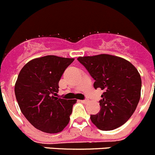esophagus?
Wrapping results in <instances>:
<instances>
[{
  "mask_svg": "<svg viewBox=\"0 0 155 155\" xmlns=\"http://www.w3.org/2000/svg\"><path fill=\"white\" fill-rule=\"evenodd\" d=\"M81 102H82V103L86 104V103H87V102H89V100L87 99H84V100H81Z\"/></svg>",
  "mask_w": 155,
  "mask_h": 155,
  "instance_id": "esophagus-1",
  "label": "esophagus"
}]
</instances>
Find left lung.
Listing matches in <instances>:
<instances>
[{"mask_svg": "<svg viewBox=\"0 0 155 155\" xmlns=\"http://www.w3.org/2000/svg\"><path fill=\"white\" fill-rule=\"evenodd\" d=\"M77 59L95 80L94 88L105 91L99 101L100 110L91 115L92 123L102 131L123 125L132 116L140 99L142 82L137 68L127 60L113 55Z\"/></svg>", "mask_w": 155, "mask_h": 155, "instance_id": "1", "label": "left lung"}]
</instances>
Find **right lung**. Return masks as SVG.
I'll return each instance as SVG.
<instances>
[{"mask_svg": "<svg viewBox=\"0 0 155 155\" xmlns=\"http://www.w3.org/2000/svg\"><path fill=\"white\" fill-rule=\"evenodd\" d=\"M73 58L46 56L23 67L15 84V94L22 114L37 129L61 132L68 125L76 99L58 98V82Z\"/></svg>", "mask_w": 155, "mask_h": 155, "instance_id": "right-lung-1", "label": "right lung"}]
</instances>
